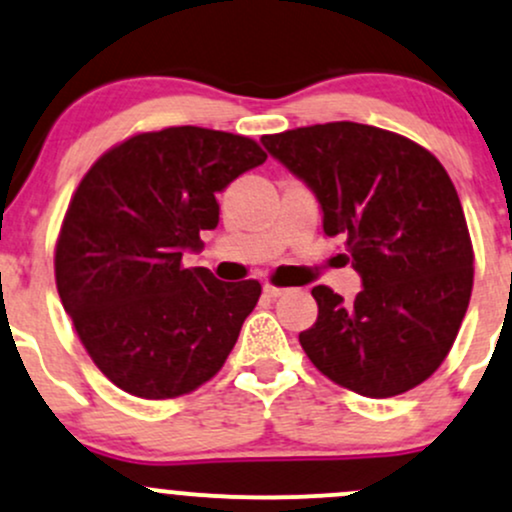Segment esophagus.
Wrapping results in <instances>:
<instances>
[{"mask_svg": "<svg viewBox=\"0 0 512 512\" xmlns=\"http://www.w3.org/2000/svg\"><path fill=\"white\" fill-rule=\"evenodd\" d=\"M285 292V287H275V285H263V295L266 297H280Z\"/></svg>", "mask_w": 512, "mask_h": 512, "instance_id": "esophagus-1", "label": "esophagus"}]
</instances>
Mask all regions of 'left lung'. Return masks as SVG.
<instances>
[{
    "label": "left lung",
    "mask_w": 512,
    "mask_h": 512,
    "mask_svg": "<svg viewBox=\"0 0 512 512\" xmlns=\"http://www.w3.org/2000/svg\"><path fill=\"white\" fill-rule=\"evenodd\" d=\"M263 147L317 195L326 237L363 278L353 302L312 290L300 343L319 372L370 399L404 394L442 365L467 314L474 251L455 183L426 147L372 125H309Z\"/></svg>",
    "instance_id": "obj_1"
}]
</instances>
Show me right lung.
I'll list each match as a JSON object with an SVG mask.
<instances>
[{
	"label": "right lung",
	"instance_id": "right-lung-1",
	"mask_svg": "<svg viewBox=\"0 0 512 512\" xmlns=\"http://www.w3.org/2000/svg\"><path fill=\"white\" fill-rule=\"evenodd\" d=\"M263 162L251 137L181 125L128 137L79 181L55 283L86 353L123 392L176 399L225 365L261 283H222L181 258L220 222L217 193Z\"/></svg>",
	"mask_w": 512,
	"mask_h": 512
}]
</instances>
